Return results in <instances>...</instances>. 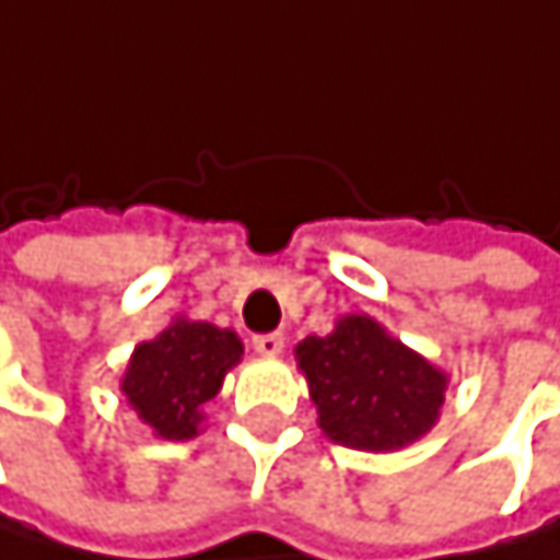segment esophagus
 <instances>
[{
  "label": "esophagus",
  "instance_id": "34e87169",
  "mask_svg": "<svg viewBox=\"0 0 560 560\" xmlns=\"http://www.w3.org/2000/svg\"><path fill=\"white\" fill-rule=\"evenodd\" d=\"M254 350L257 353H267V357H277L280 350H283V334H257L254 337Z\"/></svg>",
  "mask_w": 560,
  "mask_h": 560
}]
</instances>
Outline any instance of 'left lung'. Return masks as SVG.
Returning a JSON list of instances; mask_svg holds the SVG:
<instances>
[{"mask_svg": "<svg viewBox=\"0 0 560 560\" xmlns=\"http://www.w3.org/2000/svg\"><path fill=\"white\" fill-rule=\"evenodd\" d=\"M320 428L357 451H397L431 431L447 377L371 317H343L334 334L296 347Z\"/></svg>", "mask_w": 560, "mask_h": 560, "instance_id": "1", "label": "left lung"}]
</instances>
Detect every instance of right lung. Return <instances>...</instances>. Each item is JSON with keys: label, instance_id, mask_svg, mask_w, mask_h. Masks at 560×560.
Here are the masks:
<instances>
[{"label": "right lung", "instance_id": "1", "mask_svg": "<svg viewBox=\"0 0 560 560\" xmlns=\"http://www.w3.org/2000/svg\"><path fill=\"white\" fill-rule=\"evenodd\" d=\"M240 353L233 330L179 317L156 340L136 347L122 394L160 438L189 441L203 421L200 407L220 394Z\"/></svg>", "mask_w": 560, "mask_h": 560}]
</instances>
